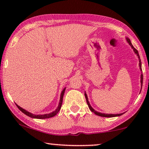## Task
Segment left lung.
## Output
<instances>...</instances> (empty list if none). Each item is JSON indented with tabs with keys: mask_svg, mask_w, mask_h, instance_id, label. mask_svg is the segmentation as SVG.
Segmentation results:
<instances>
[{
	"mask_svg": "<svg viewBox=\"0 0 149 149\" xmlns=\"http://www.w3.org/2000/svg\"><path fill=\"white\" fill-rule=\"evenodd\" d=\"M126 40H127V42L128 43H129V45L130 46H131V47L133 49V50H134V53H135V54L137 55V56H138V59H139V66H140V70L142 71V64H141V60H140V56H139V54H138V52L137 50H136V49H135L134 47V46L132 45V42H131V41H130V40L129 39V38H126ZM140 83H141V86H142V83H143V74H141V76H140ZM141 89H142V88H141ZM85 98H86V101H87V105H88V107H89V109L91 110V112H93V113H94L95 115H98V116H100V117H118V116H121V115H123V114L124 113H120V114H105V113H99V112H97V111H95L94 109H93L92 107H91V105H90V104H89V101H88V98H87V94H86V93H85Z\"/></svg>",
	"mask_w": 149,
	"mask_h": 149,
	"instance_id": "1",
	"label": "left lung"
}]
</instances>
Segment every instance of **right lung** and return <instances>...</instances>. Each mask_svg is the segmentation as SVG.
Masks as SVG:
<instances>
[{"mask_svg":"<svg viewBox=\"0 0 149 149\" xmlns=\"http://www.w3.org/2000/svg\"><path fill=\"white\" fill-rule=\"evenodd\" d=\"M65 89H66V87L63 89L62 93H61V95H60V102H59V104H58V107L57 109H56V111H54V112H52V113H49V114H45V115H34V114L32 113H30L29 112H28L27 111H26V110H24V109H22L20 107H19L17 104H15L16 106H17V107L19 109L20 111H21L22 113L25 114L28 117H31V118H34V119H47V118H50V117H54L55 115H56L57 114L59 113V111H60L61 109V107H62V101H63V96H64V91H65Z\"/></svg>","mask_w":149,"mask_h":149,"instance_id":"right-lung-1","label":"right lung"}]
</instances>
